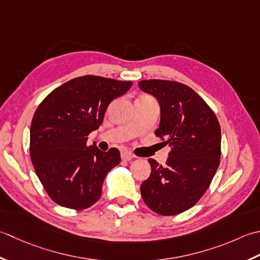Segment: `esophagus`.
I'll return each mask as SVG.
<instances>
[{"label": "esophagus", "instance_id": "obj_1", "mask_svg": "<svg viewBox=\"0 0 260 260\" xmlns=\"http://www.w3.org/2000/svg\"><path fill=\"white\" fill-rule=\"evenodd\" d=\"M121 158H122V160L129 161V160H131V159H132V158H135V156H134V153H132L131 151L124 150V151L121 152Z\"/></svg>", "mask_w": 260, "mask_h": 260}]
</instances>
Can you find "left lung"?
I'll return each instance as SVG.
<instances>
[{
    "label": "left lung",
    "instance_id": "left-lung-1",
    "mask_svg": "<svg viewBox=\"0 0 260 260\" xmlns=\"http://www.w3.org/2000/svg\"><path fill=\"white\" fill-rule=\"evenodd\" d=\"M138 85L159 103L156 135L172 146L165 166L148 159L151 173L141 184V197L156 213L176 215L199 202L220 165L219 121L205 101L182 83L150 79Z\"/></svg>",
    "mask_w": 260,
    "mask_h": 260
}]
</instances>
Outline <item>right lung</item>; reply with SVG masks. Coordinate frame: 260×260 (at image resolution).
<instances>
[{
    "label": "right lung",
    "mask_w": 260,
    "mask_h": 260,
    "mask_svg": "<svg viewBox=\"0 0 260 260\" xmlns=\"http://www.w3.org/2000/svg\"><path fill=\"white\" fill-rule=\"evenodd\" d=\"M132 82L86 75L62 84L36 110L30 128V156L47 194L63 208L84 210L101 198L107 174L119 165L120 151L87 147L111 101Z\"/></svg>",
    "instance_id": "right-lung-1"
}]
</instances>
